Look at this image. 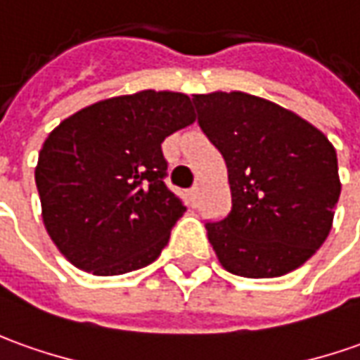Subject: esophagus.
Listing matches in <instances>:
<instances>
[{
    "label": "esophagus",
    "mask_w": 360,
    "mask_h": 360,
    "mask_svg": "<svg viewBox=\"0 0 360 360\" xmlns=\"http://www.w3.org/2000/svg\"><path fill=\"white\" fill-rule=\"evenodd\" d=\"M197 197H199V185H193V187L189 189L191 202H195V199H197Z\"/></svg>",
    "instance_id": "34e87169"
}]
</instances>
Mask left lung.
<instances>
[{"instance_id":"obj_1","label":"left lung","mask_w":360,"mask_h":360,"mask_svg":"<svg viewBox=\"0 0 360 360\" xmlns=\"http://www.w3.org/2000/svg\"><path fill=\"white\" fill-rule=\"evenodd\" d=\"M197 122L229 169L232 207L207 221L222 268L278 278L323 244L341 195L337 153L309 122L246 92L195 94Z\"/></svg>"}]
</instances>
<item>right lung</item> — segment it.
Here are the masks:
<instances>
[{
	"instance_id": "add662e5",
	"label": "right lung",
	"mask_w": 360,
	"mask_h": 360,
	"mask_svg": "<svg viewBox=\"0 0 360 360\" xmlns=\"http://www.w3.org/2000/svg\"><path fill=\"white\" fill-rule=\"evenodd\" d=\"M193 122L189 96L143 90L96 102L51 131L35 183L46 232L67 260L118 276L160 256L185 212L165 185L161 143Z\"/></svg>"
}]
</instances>
